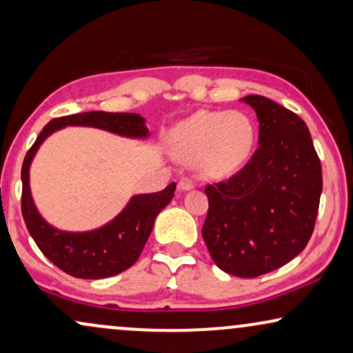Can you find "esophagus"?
<instances>
[{
    "mask_svg": "<svg viewBox=\"0 0 353 353\" xmlns=\"http://www.w3.org/2000/svg\"><path fill=\"white\" fill-rule=\"evenodd\" d=\"M192 187H194V181L190 179V177H182L179 181V184H177V189L181 192H185V190H190Z\"/></svg>",
    "mask_w": 353,
    "mask_h": 353,
    "instance_id": "esophagus-1",
    "label": "esophagus"
}]
</instances>
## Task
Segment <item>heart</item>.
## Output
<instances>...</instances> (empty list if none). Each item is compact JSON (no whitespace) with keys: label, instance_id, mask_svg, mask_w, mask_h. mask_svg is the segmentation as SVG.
Here are the masks:
<instances>
[{"label":"heart","instance_id":"1","mask_svg":"<svg viewBox=\"0 0 353 353\" xmlns=\"http://www.w3.org/2000/svg\"><path fill=\"white\" fill-rule=\"evenodd\" d=\"M252 141V123L244 114L200 110L176 128L172 150L179 161L199 163L205 176L226 177L246 163Z\"/></svg>","mask_w":353,"mask_h":353}]
</instances>
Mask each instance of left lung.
Wrapping results in <instances>:
<instances>
[{
  "label": "left lung",
  "instance_id": "obj_1",
  "mask_svg": "<svg viewBox=\"0 0 353 353\" xmlns=\"http://www.w3.org/2000/svg\"><path fill=\"white\" fill-rule=\"evenodd\" d=\"M256 110L259 146L228 181L208 184L202 236L226 274L254 279L306 248L318 215L323 171L306 123L264 96L243 97Z\"/></svg>",
  "mask_w": 353,
  "mask_h": 353
}]
</instances>
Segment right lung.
I'll list each match as a JSON object with an SVG mask.
<instances>
[{
    "mask_svg": "<svg viewBox=\"0 0 353 353\" xmlns=\"http://www.w3.org/2000/svg\"><path fill=\"white\" fill-rule=\"evenodd\" d=\"M66 125L96 127L117 135L143 138L148 135L145 119L125 112H83L53 119L48 122L22 163L21 210L30 236L52 264L77 279H105L127 270L137 262L153 230L154 218L171 202L176 184L154 194L135 195L123 212L99 230L88 233H66L48 225L35 208L29 189V168L42 141Z\"/></svg>",
    "mask_w": 353,
    "mask_h": 353,
    "instance_id": "1",
    "label": "right lung"
}]
</instances>
